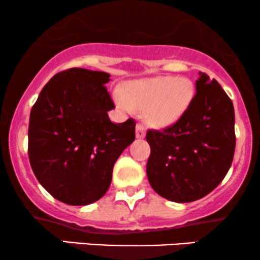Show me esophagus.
<instances>
[{
	"label": "esophagus",
	"instance_id": "esophagus-1",
	"mask_svg": "<svg viewBox=\"0 0 260 260\" xmlns=\"http://www.w3.org/2000/svg\"><path fill=\"white\" fill-rule=\"evenodd\" d=\"M137 138H144L145 137V127L143 123L137 124Z\"/></svg>",
	"mask_w": 260,
	"mask_h": 260
}]
</instances>
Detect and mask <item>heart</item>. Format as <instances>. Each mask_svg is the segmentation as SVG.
I'll list each match as a JSON object with an SVG mask.
<instances>
[{"instance_id":"1","label":"heart","mask_w":260,"mask_h":260,"mask_svg":"<svg viewBox=\"0 0 260 260\" xmlns=\"http://www.w3.org/2000/svg\"><path fill=\"white\" fill-rule=\"evenodd\" d=\"M193 83L187 78L162 76L136 80L117 96L123 109H144L145 118L155 126H166L177 120L193 98Z\"/></svg>"}]
</instances>
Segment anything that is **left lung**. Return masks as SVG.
Masks as SVG:
<instances>
[{"label": "left lung", "mask_w": 260, "mask_h": 260, "mask_svg": "<svg viewBox=\"0 0 260 260\" xmlns=\"http://www.w3.org/2000/svg\"><path fill=\"white\" fill-rule=\"evenodd\" d=\"M196 89L175 123L147 132L149 183L171 202L189 203L209 194L225 178L234 160V104L221 85L204 73Z\"/></svg>", "instance_id": "8db88e82"}]
</instances>
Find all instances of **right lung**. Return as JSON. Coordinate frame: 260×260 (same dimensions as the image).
Masks as SVG:
<instances>
[{
    "label": "right lung",
    "mask_w": 260,
    "mask_h": 260,
    "mask_svg": "<svg viewBox=\"0 0 260 260\" xmlns=\"http://www.w3.org/2000/svg\"><path fill=\"white\" fill-rule=\"evenodd\" d=\"M110 74L70 68L52 77L31 107L28 155L47 192L70 205L94 203L109 189L112 169L136 138V121L112 123Z\"/></svg>",
    "instance_id": "obj_1"
}]
</instances>
